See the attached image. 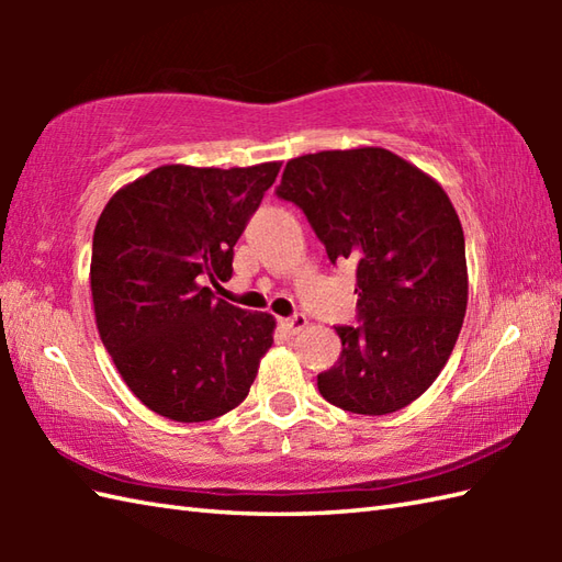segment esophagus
I'll return each instance as SVG.
<instances>
[{"instance_id":"obj_1","label":"esophagus","mask_w":562,"mask_h":562,"mask_svg":"<svg viewBox=\"0 0 562 562\" xmlns=\"http://www.w3.org/2000/svg\"><path fill=\"white\" fill-rule=\"evenodd\" d=\"M280 326L288 333H300L306 326V316L304 314H292L290 318H280Z\"/></svg>"}]
</instances>
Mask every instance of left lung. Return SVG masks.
Segmentation results:
<instances>
[{"instance_id": "1", "label": "left lung", "mask_w": 562, "mask_h": 562, "mask_svg": "<svg viewBox=\"0 0 562 562\" xmlns=\"http://www.w3.org/2000/svg\"><path fill=\"white\" fill-rule=\"evenodd\" d=\"M274 195L306 214L333 266H355L357 326H336L342 352L318 374L321 396L360 415L405 408L447 364L469 300L451 200L379 147L292 159Z\"/></svg>"}]
</instances>
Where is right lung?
I'll list each match as a JSON object with an SVG mask.
<instances>
[{"mask_svg":"<svg viewBox=\"0 0 562 562\" xmlns=\"http://www.w3.org/2000/svg\"><path fill=\"white\" fill-rule=\"evenodd\" d=\"M248 169L159 166L101 212L91 294L105 350L130 391L176 423L212 420L248 396L274 318L217 300L234 246L278 178Z\"/></svg>","mask_w":562,"mask_h":562,"instance_id":"1","label":"right lung"}]
</instances>
